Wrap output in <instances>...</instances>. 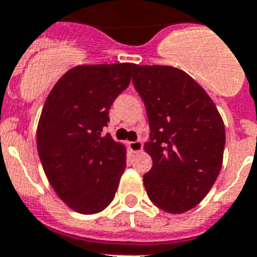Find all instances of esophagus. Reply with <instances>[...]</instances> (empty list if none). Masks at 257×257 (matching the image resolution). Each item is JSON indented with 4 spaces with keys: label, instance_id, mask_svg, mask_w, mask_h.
<instances>
[{
    "label": "esophagus",
    "instance_id": "obj_1",
    "mask_svg": "<svg viewBox=\"0 0 257 257\" xmlns=\"http://www.w3.org/2000/svg\"><path fill=\"white\" fill-rule=\"evenodd\" d=\"M129 149H131L133 153H140L144 149V144L142 141H135V142H129Z\"/></svg>",
    "mask_w": 257,
    "mask_h": 257
}]
</instances>
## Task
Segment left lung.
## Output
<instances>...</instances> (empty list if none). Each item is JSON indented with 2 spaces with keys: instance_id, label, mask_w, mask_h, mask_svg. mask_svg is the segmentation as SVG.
Segmentation results:
<instances>
[{
  "instance_id": "obj_1",
  "label": "left lung",
  "mask_w": 257,
  "mask_h": 257,
  "mask_svg": "<svg viewBox=\"0 0 257 257\" xmlns=\"http://www.w3.org/2000/svg\"><path fill=\"white\" fill-rule=\"evenodd\" d=\"M133 84L146 106L153 167L144 175L147 195L168 213L203 200L221 171L225 126L215 103L190 76L171 66H138Z\"/></svg>"
}]
</instances>
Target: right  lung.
Returning a JSON list of instances; mask_svg holds the SVG:
<instances>
[{
    "label": "right lung",
    "mask_w": 257,
    "mask_h": 257,
    "mask_svg": "<svg viewBox=\"0 0 257 257\" xmlns=\"http://www.w3.org/2000/svg\"><path fill=\"white\" fill-rule=\"evenodd\" d=\"M133 63L84 64L58 80L42 107L37 151L58 196L93 215L115 196L126 166L125 146L103 128L116 97L128 88Z\"/></svg>",
    "instance_id": "1"
}]
</instances>
